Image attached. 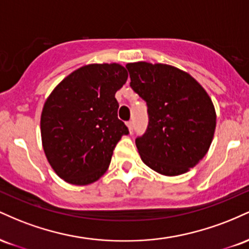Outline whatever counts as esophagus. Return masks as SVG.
<instances>
[{
    "mask_svg": "<svg viewBox=\"0 0 249 249\" xmlns=\"http://www.w3.org/2000/svg\"><path fill=\"white\" fill-rule=\"evenodd\" d=\"M126 126L128 128V132L132 133L133 132V123L132 122H127L126 123Z\"/></svg>",
    "mask_w": 249,
    "mask_h": 249,
    "instance_id": "obj_1",
    "label": "esophagus"
}]
</instances>
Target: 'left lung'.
Returning a JSON list of instances; mask_svg holds the SVG:
<instances>
[{
    "label": "left lung",
    "instance_id": "1",
    "mask_svg": "<svg viewBox=\"0 0 249 249\" xmlns=\"http://www.w3.org/2000/svg\"><path fill=\"white\" fill-rule=\"evenodd\" d=\"M131 88L147 103L148 127L136 139L142 162L176 177L206 156L216 125L213 102L190 73L161 63H127Z\"/></svg>",
    "mask_w": 249,
    "mask_h": 249
}]
</instances>
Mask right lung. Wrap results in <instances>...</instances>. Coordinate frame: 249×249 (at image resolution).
<instances>
[{"label": "right lung", "instance_id": "obj_1", "mask_svg": "<svg viewBox=\"0 0 249 249\" xmlns=\"http://www.w3.org/2000/svg\"><path fill=\"white\" fill-rule=\"evenodd\" d=\"M118 63H93L68 75L45 101L41 115L42 146L55 173L85 186L107 171L113 148L127 134L117 117V91L127 81Z\"/></svg>", "mask_w": 249, "mask_h": 249}]
</instances>
